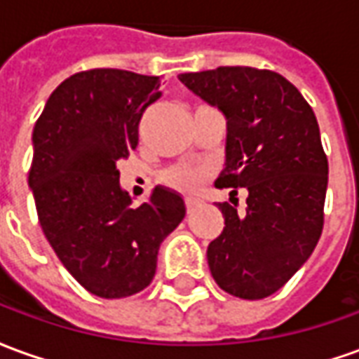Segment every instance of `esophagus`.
<instances>
[{
  "mask_svg": "<svg viewBox=\"0 0 359 359\" xmlns=\"http://www.w3.org/2000/svg\"><path fill=\"white\" fill-rule=\"evenodd\" d=\"M187 211L188 213L192 211V200H187Z\"/></svg>",
  "mask_w": 359,
  "mask_h": 359,
  "instance_id": "esophagus-1",
  "label": "esophagus"
}]
</instances>
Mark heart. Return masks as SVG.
I'll return each mask as SVG.
<instances>
[{
    "label": "heart",
    "instance_id": "b5f03b06",
    "mask_svg": "<svg viewBox=\"0 0 359 359\" xmlns=\"http://www.w3.org/2000/svg\"><path fill=\"white\" fill-rule=\"evenodd\" d=\"M203 175L205 172L202 169H194V167H175V169H169L165 172L163 179L169 187L177 188L180 192L192 194L200 188Z\"/></svg>",
    "mask_w": 359,
    "mask_h": 359
}]
</instances>
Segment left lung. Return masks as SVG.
Segmentation results:
<instances>
[{
  "label": "left lung",
  "instance_id": "8db88e82",
  "mask_svg": "<svg viewBox=\"0 0 359 359\" xmlns=\"http://www.w3.org/2000/svg\"><path fill=\"white\" fill-rule=\"evenodd\" d=\"M179 81L226 118L215 187L248 190L244 213L219 203L225 226L208 246L211 275L244 300L271 296L308 262L323 231L329 163L313 109L273 71L219 67Z\"/></svg>",
  "mask_w": 359,
  "mask_h": 359
}]
</instances>
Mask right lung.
I'll return each instance as SVG.
<instances>
[{
	"label": "right lung",
	"instance_id": "add662e5",
	"mask_svg": "<svg viewBox=\"0 0 359 359\" xmlns=\"http://www.w3.org/2000/svg\"><path fill=\"white\" fill-rule=\"evenodd\" d=\"M159 97V76L92 69L61 82L34 125L28 187L42 231L100 298L144 290L161 242L187 213L182 196L165 187L133 208L118 182L117 163L136 148L142 115Z\"/></svg>",
	"mask_w": 359,
	"mask_h": 359
}]
</instances>
